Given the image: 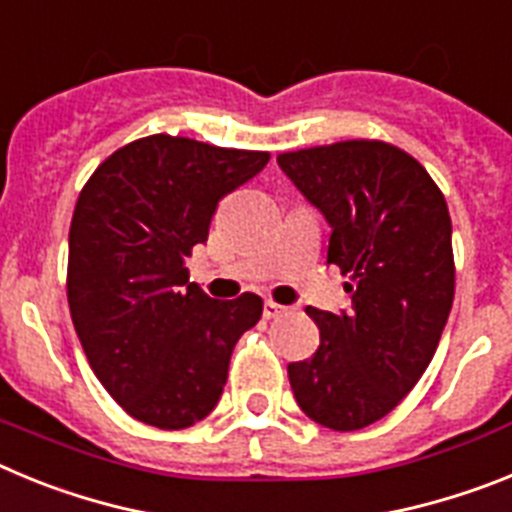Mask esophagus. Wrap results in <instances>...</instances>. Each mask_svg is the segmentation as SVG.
<instances>
[{
  "label": "esophagus",
  "instance_id": "34e87169",
  "mask_svg": "<svg viewBox=\"0 0 512 512\" xmlns=\"http://www.w3.org/2000/svg\"><path fill=\"white\" fill-rule=\"evenodd\" d=\"M287 310H289V307L279 305V302H274V300L264 302V318H279V315H282V312H287Z\"/></svg>",
  "mask_w": 512,
  "mask_h": 512
}]
</instances>
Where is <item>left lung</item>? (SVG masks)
I'll return each mask as SVG.
<instances>
[{
  "instance_id": "8db88e82",
  "label": "left lung",
  "mask_w": 512,
  "mask_h": 512,
  "mask_svg": "<svg viewBox=\"0 0 512 512\" xmlns=\"http://www.w3.org/2000/svg\"><path fill=\"white\" fill-rule=\"evenodd\" d=\"M330 225L328 264L351 292L343 315L307 307L318 351L287 366L297 405L333 431L392 413L431 364L454 302L451 217L431 174L384 140L279 153Z\"/></svg>"
}]
</instances>
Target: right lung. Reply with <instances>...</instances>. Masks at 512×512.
Instances as JSON below:
<instances>
[{
  "instance_id": "add662e5",
  "label": "right lung",
  "mask_w": 512,
  "mask_h": 512,
  "mask_svg": "<svg viewBox=\"0 0 512 512\" xmlns=\"http://www.w3.org/2000/svg\"><path fill=\"white\" fill-rule=\"evenodd\" d=\"M269 164L266 151L148 135L94 169L69 230L71 320L92 372L128 415L189 428L223 395L233 346L264 300H212L184 264L207 241L225 194Z\"/></svg>"
}]
</instances>
